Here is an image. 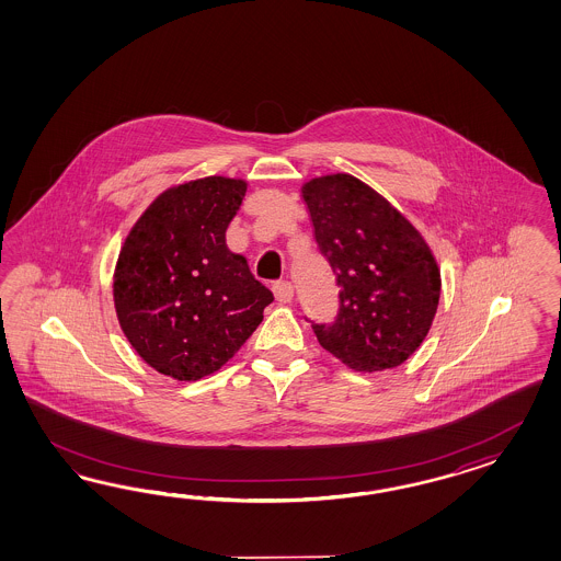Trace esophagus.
Instances as JSON below:
<instances>
[{
  "label": "esophagus",
  "mask_w": 561,
  "mask_h": 561,
  "mask_svg": "<svg viewBox=\"0 0 561 561\" xmlns=\"http://www.w3.org/2000/svg\"><path fill=\"white\" fill-rule=\"evenodd\" d=\"M273 296L277 302H289L294 298V286L289 282H275L273 284Z\"/></svg>",
  "instance_id": "1"
}]
</instances>
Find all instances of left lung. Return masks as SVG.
<instances>
[{
	"label": "left lung",
	"mask_w": 561,
	"mask_h": 561,
	"mask_svg": "<svg viewBox=\"0 0 561 561\" xmlns=\"http://www.w3.org/2000/svg\"><path fill=\"white\" fill-rule=\"evenodd\" d=\"M319 253L337 275L333 323H312L329 354L359 373L403 364L424 341L440 300V272L424 238L352 174L302 187Z\"/></svg>",
	"instance_id": "1"
}]
</instances>
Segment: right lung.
Instances as JSON below:
<instances>
[{
  "instance_id": "right-lung-1",
  "label": "right lung",
  "mask_w": 561,
  "mask_h": 561,
  "mask_svg": "<svg viewBox=\"0 0 561 561\" xmlns=\"http://www.w3.org/2000/svg\"><path fill=\"white\" fill-rule=\"evenodd\" d=\"M247 183L207 176L164 191L131 228L115 270L125 337L153 370H220L263 321L273 294L226 247Z\"/></svg>"
}]
</instances>
